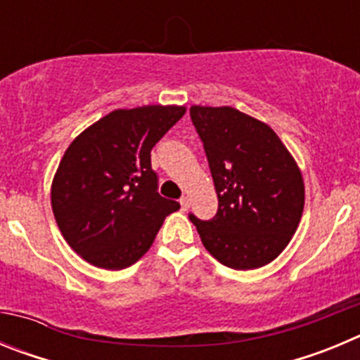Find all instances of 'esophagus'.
<instances>
[{
    "label": "esophagus",
    "mask_w": 360,
    "mask_h": 360,
    "mask_svg": "<svg viewBox=\"0 0 360 360\" xmlns=\"http://www.w3.org/2000/svg\"><path fill=\"white\" fill-rule=\"evenodd\" d=\"M180 205H182V211H187V209H189V198H187V196L180 198Z\"/></svg>",
    "instance_id": "34e87169"
}]
</instances>
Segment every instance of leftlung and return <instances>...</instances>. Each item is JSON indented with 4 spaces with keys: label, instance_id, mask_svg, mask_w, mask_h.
<instances>
[{
    "label": "left lung",
    "instance_id": "left-lung-1",
    "mask_svg": "<svg viewBox=\"0 0 360 360\" xmlns=\"http://www.w3.org/2000/svg\"><path fill=\"white\" fill-rule=\"evenodd\" d=\"M218 195L209 221L191 214L203 247L221 265H269L297 231L304 182L297 162L269 124L231 106H191Z\"/></svg>",
    "mask_w": 360,
    "mask_h": 360
}]
</instances>
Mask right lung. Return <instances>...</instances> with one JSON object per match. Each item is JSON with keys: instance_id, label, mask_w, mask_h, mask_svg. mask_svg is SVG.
<instances>
[{"instance_id": "right-lung-1", "label": "right lung", "mask_w": 360, "mask_h": 360, "mask_svg": "<svg viewBox=\"0 0 360 360\" xmlns=\"http://www.w3.org/2000/svg\"><path fill=\"white\" fill-rule=\"evenodd\" d=\"M186 106L115 110L73 139L52 180V211L66 243L106 270L131 266L149 250L165 216L180 209L157 193L151 149Z\"/></svg>"}]
</instances>
